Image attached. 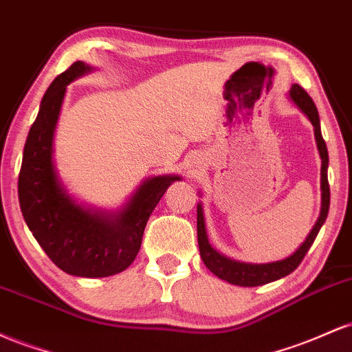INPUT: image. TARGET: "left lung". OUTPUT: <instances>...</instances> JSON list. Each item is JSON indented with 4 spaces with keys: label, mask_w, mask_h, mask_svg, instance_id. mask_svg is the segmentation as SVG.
<instances>
[{
    "label": "left lung",
    "mask_w": 352,
    "mask_h": 352,
    "mask_svg": "<svg viewBox=\"0 0 352 352\" xmlns=\"http://www.w3.org/2000/svg\"><path fill=\"white\" fill-rule=\"evenodd\" d=\"M289 99L293 100V104L309 119V122L314 127V139H316V145L319 151V157H321V212L314 223V227L311 228L309 235L306 236V240L302 241L300 248L296 250L293 254H289L285 260L272 261V263H243V261L232 260V258L225 256L220 252H217L208 241L207 235V227H205V217H204V207L201 204L197 205V236H199V248H200V256L204 260V263L207 268L212 272L215 276L220 280L232 283L236 286H261L266 283H272L280 280V278L288 276L289 273H293L294 270L300 266V263L305 258V254L308 253V250L313 245V241L316 240L319 230H321L322 223L326 221L329 212V184H328V147H326L324 139L321 134V124H319V114L318 109L314 106L313 99L309 98L308 92L305 91L298 84H293L289 89Z\"/></svg>",
    "instance_id": "1"
}]
</instances>
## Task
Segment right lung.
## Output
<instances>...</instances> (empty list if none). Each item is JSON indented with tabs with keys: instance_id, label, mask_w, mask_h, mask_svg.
Returning a JSON list of instances; mask_svg holds the SVG:
<instances>
[{
	"instance_id": "obj_1",
	"label": "right lung",
	"mask_w": 352,
	"mask_h": 352,
	"mask_svg": "<svg viewBox=\"0 0 352 352\" xmlns=\"http://www.w3.org/2000/svg\"><path fill=\"white\" fill-rule=\"evenodd\" d=\"M94 67L82 60L51 82L24 144L18 197L24 221L58 268L72 276L104 278L135 260L148 217L180 175L148 177L120 208H91L67 193L54 164V132L67 84Z\"/></svg>"
}]
</instances>
